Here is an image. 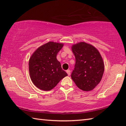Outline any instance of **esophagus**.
Listing matches in <instances>:
<instances>
[{
    "instance_id": "obj_1",
    "label": "esophagus",
    "mask_w": 126,
    "mask_h": 126,
    "mask_svg": "<svg viewBox=\"0 0 126 126\" xmlns=\"http://www.w3.org/2000/svg\"><path fill=\"white\" fill-rule=\"evenodd\" d=\"M66 73L68 74V75L69 76L70 75V70H66Z\"/></svg>"
}]
</instances>
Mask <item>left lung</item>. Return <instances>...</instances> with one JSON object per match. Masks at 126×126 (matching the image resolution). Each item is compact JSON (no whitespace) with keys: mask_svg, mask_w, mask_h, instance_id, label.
I'll list each match as a JSON object with an SVG mask.
<instances>
[{"mask_svg":"<svg viewBox=\"0 0 126 126\" xmlns=\"http://www.w3.org/2000/svg\"><path fill=\"white\" fill-rule=\"evenodd\" d=\"M76 63L71 77L80 89L90 91L102 79L104 63L98 51L93 45L80 42L72 47Z\"/></svg>","mask_w":126,"mask_h":126,"instance_id":"obj_1","label":"left lung"}]
</instances>
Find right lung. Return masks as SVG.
<instances>
[{
    "instance_id": "1",
    "label": "right lung",
    "mask_w": 126,
    "mask_h": 126,
    "mask_svg": "<svg viewBox=\"0 0 126 126\" xmlns=\"http://www.w3.org/2000/svg\"><path fill=\"white\" fill-rule=\"evenodd\" d=\"M63 44L50 42L37 49L30 58L29 73L33 83L39 89H53L68 75L61 67L56 56Z\"/></svg>"
}]
</instances>
